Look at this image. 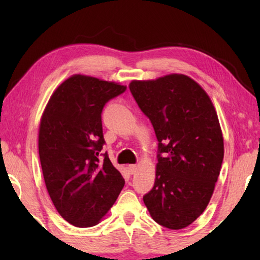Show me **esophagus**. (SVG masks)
<instances>
[{
    "instance_id": "obj_1",
    "label": "esophagus",
    "mask_w": 260,
    "mask_h": 260,
    "mask_svg": "<svg viewBox=\"0 0 260 260\" xmlns=\"http://www.w3.org/2000/svg\"><path fill=\"white\" fill-rule=\"evenodd\" d=\"M128 171H129L131 174H134L136 171H138V165H136V164L128 165Z\"/></svg>"
}]
</instances>
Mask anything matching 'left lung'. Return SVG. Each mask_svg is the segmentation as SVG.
<instances>
[{
	"mask_svg": "<svg viewBox=\"0 0 260 260\" xmlns=\"http://www.w3.org/2000/svg\"><path fill=\"white\" fill-rule=\"evenodd\" d=\"M129 89L151 121L159 151L155 184L143 202L157 223L182 230L204 212L220 174L223 136L217 111L184 74L132 80Z\"/></svg>",
	"mask_w": 260,
	"mask_h": 260,
	"instance_id": "1",
	"label": "left lung"
}]
</instances>
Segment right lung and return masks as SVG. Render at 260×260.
Instances as JSON below:
<instances>
[{
    "mask_svg": "<svg viewBox=\"0 0 260 260\" xmlns=\"http://www.w3.org/2000/svg\"><path fill=\"white\" fill-rule=\"evenodd\" d=\"M126 86L73 74L56 88L39 127V156L43 178L56 210L77 227L98 225L125 184L104 144L103 107Z\"/></svg>",
    "mask_w": 260,
    "mask_h": 260,
    "instance_id": "obj_1",
    "label": "right lung"
}]
</instances>
